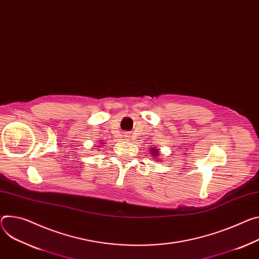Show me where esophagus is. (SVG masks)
<instances>
[{"label":"esophagus","instance_id":"esophagus-1","mask_svg":"<svg viewBox=\"0 0 259 259\" xmlns=\"http://www.w3.org/2000/svg\"><path fill=\"white\" fill-rule=\"evenodd\" d=\"M125 136H126V137H129V134H125Z\"/></svg>","mask_w":259,"mask_h":259}]
</instances>
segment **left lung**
<instances>
[{
	"mask_svg": "<svg viewBox=\"0 0 259 259\" xmlns=\"http://www.w3.org/2000/svg\"><path fill=\"white\" fill-rule=\"evenodd\" d=\"M152 151V155L154 156V158H156L159 154H158V152H157V150L156 149H153V150H151Z\"/></svg>",
	"mask_w": 259,
	"mask_h": 259,
	"instance_id": "left-lung-1",
	"label": "left lung"
}]
</instances>
